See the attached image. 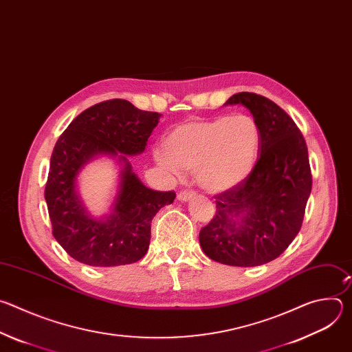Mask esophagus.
<instances>
[{
	"label": "esophagus",
	"mask_w": 352,
	"mask_h": 352,
	"mask_svg": "<svg viewBox=\"0 0 352 352\" xmlns=\"http://www.w3.org/2000/svg\"><path fill=\"white\" fill-rule=\"evenodd\" d=\"M193 196H195L193 190H182L177 195V199L179 200V202H188V200H190Z\"/></svg>",
	"instance_id": "obj_1"
}]
</instances>
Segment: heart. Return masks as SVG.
<instances>
[{"label": "heart", "instance_id": "1", "mask_svg": "<svg viewBox=\"0 0 352 352\" xmlns=\"http://www.w3.org/2000/svg\"><path fill=\"white\" fill-rule=\"evenodd\" d=\"M261 147L256 121L246 114L188 120L155 148L159 167L174 177L195 171L196 182L209 192L228 190L252 173Z\"/></svg>", "mask_w": 352, "mask_h": 352}]
</instances>
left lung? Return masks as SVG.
Segmentation results:
<instances>
[{
  "mask_svg": "<svg viewBox=\"0 0 352 352\" xmlns=\"http://www.w3.org/2000/svg\"><path fill=\"white\" fill-rule=\"evenodd\" d=\"M243 106L261 131V156L249 177L216 196V216L200 230L210 259L238 267L278 258L302 226L312 189L308 147L289 116L272 100L236 93L224 106Z\"/></svg>",
  "mask_w": 352,
  "mask_h": 352,
  "instance_id": "obj_1",
  "label": "left lung"
}]
</instances>
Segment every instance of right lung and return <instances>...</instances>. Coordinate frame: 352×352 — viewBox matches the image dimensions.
<instances>
[{
	"instance_id": "obj_1",
	"label": "right lung",
	"mask_w": 352,
	"mask_h": 352,
	"mask_svg": "<svg viewBox=\"0 0 352 352\" xmlns=\"http://www.w3.org/2000/svg\"><path fill=\"white\" fill-rule=\"evenodd\" d=\"M160 117L126 100H109L80 113L57 140L44 196L53 235L75 261L111 267L135 263L146 255L150 223L174 202L175 193L147 188L133 173L129 157L144 152ZM100 157L115 162L119 184L111 212L97 218L78 193V175Z\"/></svg>"
}]
</instances>
